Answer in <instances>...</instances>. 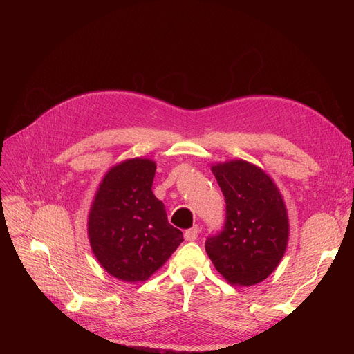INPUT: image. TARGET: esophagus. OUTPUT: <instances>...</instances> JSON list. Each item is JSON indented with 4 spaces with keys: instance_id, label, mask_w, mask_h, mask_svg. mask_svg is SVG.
<instances>
[{
    "instance_id": "obj_1",
    "label": "esophagus",
    "mask_w": 354,
    "mask_h": 354,
    "mask_svg": "<svg viewBox=\"0 0 354 354\" xmlns=\"http://www.w3.org/2000/svg\"><path fill=\"white\" fill-rule=\"evenodd\" d=\"M198 234H199V226H194L192 229H187L186 232H185V239L186 241H196V238H198Z\"/></svg>"
}]
</instances>
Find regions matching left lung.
Returning <instances> with one entry per match:
<instances>
[{
  "label": "left lung",
  "mask_w": 354,
  "mask_h": 354,
  "mask_svg": "<svg viewBox=\"0 0 354 354\" xmlns=\"http://www.w3.org/2000/svg\"><path fill=\"white\" fill-rule=\"evenodd\" d=\"M212 173L226 199V220L207 238V254L229 283H259L273 273L286 250L283 199L273 180L246 160L217 164Z\"/></svg>",
  "instance_id": "obj_1"
}]
</instances>
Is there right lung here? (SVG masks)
<instances>
[{
  "label": "right lung",
  "instance_id": "1",
  "mask_svg": "<svg viewBox=\"0 0 354 354\" xmlns=\"http://www.w3.org/2000/svg\"><path fill=\"white\" fill-rule=\"evenodd\" d=\"M156 165L134 158L104 176L88 216L91 250L103 269L125 282L146 281L183 242L152 192Z\"/></svg>",
  "mask_w": 354,
  "mask_h": 354
}]
</instances>
